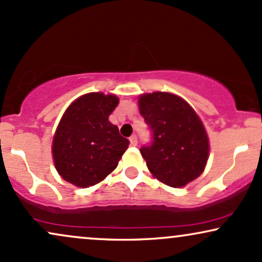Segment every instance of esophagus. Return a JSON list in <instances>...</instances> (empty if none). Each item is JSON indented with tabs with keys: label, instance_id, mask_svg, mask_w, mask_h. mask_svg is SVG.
<instances>
[{
	"label": "esophagus",
	"instance_id": "1",
	"mask_svg": "<svg viewBox=\"0 0 262 262\" xmlns=\"http://www.w3.org/2000/svg\"><path fill=\"white\" fill-rule=\"evenodd\" d=\"M130 144L132 147L137 146V136H136V135H132V136L130 137Z\"/></svg>",
	"mask_w": 262,
	"mask_h": 262
}]
</instances>
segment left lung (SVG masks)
Instances as JSON below:
<instances>
[{
	"label": "left lung",
	"mask_w": 262,
	"mask_h": 262,
	"mask_svg": "<svg viewBox=\"0 0 262 262\" xmlns=\"http://www.w3.org/2000/svg\"><path fill=\"white\" fill-rule=\"evenodd\" d=\"M138 106L151 131V143L140 149L150 172L175 188L202 175L209 158V140L192 106L167 92L142 95Z\"/></svg>",
	"instance_id": "left-lung-1"
}]
</instances>
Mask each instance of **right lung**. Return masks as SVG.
Segmentation results:
<instances>
[{
	"instance_id": "right-lung-1",
	"label": "right lung",
	"mask_w": 262,
	"mask_h": 262,
	"mask_svg": "<svg viewBox=\"0 0 262 262\" xmlns=\"http://www.w3.org/2000/svg\"><path fill=\"white\" fill-rule=\"evenodd\" d=\"M118 104L114 95L92 92L68 106L52 144L54 165L67 182L86 188L118 166L130 143L108 119Z\"/></svg>"
}]
</instances>
